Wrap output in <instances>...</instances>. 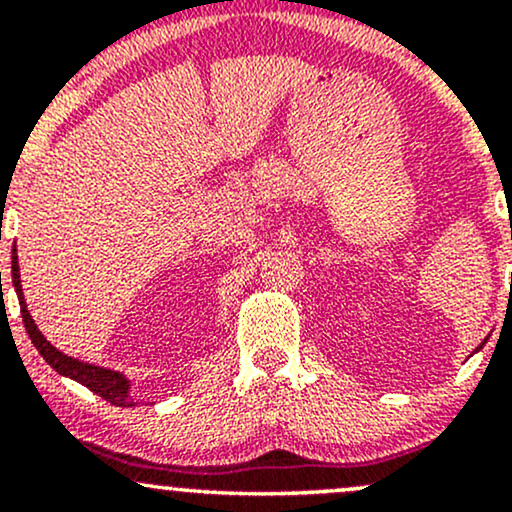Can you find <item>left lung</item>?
I'll return each mask as SVG.
<instances>
[{
    "mask_svg": "<svg viewBox=\"0 0 512 512\" xmlns=\"http://www.w3.org/2000/svg\"><path fill=\"white\" fill-rule=\"evenodd\" d=\"M484 344H486V339H484ZM479 349H481V346H479ZM479 349H477V351H479Z\"/></svg>",
    "mask_w": 512,
    "mask_h": 512,
    "instance_id": "obj_1",
    "label": "left lung"
}]
</instances>
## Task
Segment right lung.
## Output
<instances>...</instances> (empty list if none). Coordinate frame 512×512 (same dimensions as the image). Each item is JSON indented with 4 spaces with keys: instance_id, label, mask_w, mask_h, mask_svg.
Wrapping results in <instances>:
<instances>
[{
    "instance_id": "right-lung-1",
    "label": "right lung",
    "mask_w": 512,
    "mask_h": 512,
    "mask_svg": "<svg viewBox=\"0 0 512 512\" xmlns=\"http://www.w3.org/2000/svg\"><path fill=\"white\" fill-rule=\"evenodd\" d=\"M11 281H14L16 296H19L23 325H26L28 337H31V342H33L35 349H38V354L43 356L45 361H48L50 366L57 370V373L64 375V378L76 380V383L88 387V390L96 392V395L108 399V402L115 404V407H134V399L129 397V378H127V375H122L120 370L93 366V363H84V361H79V358L62 354L60 349H55V346H52L48 339L40 334L38 325H35V320L26 308V298H23L16 245H14V255H11Z\"/></svg>"
}]
</instances>
